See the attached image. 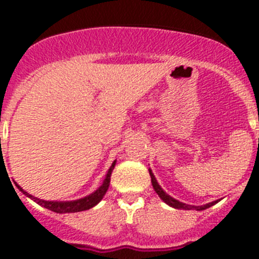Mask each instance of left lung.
<instances>
[{
  "mask_svg": "<svg viewBox=\"0 0 259 259\" xmlns=\"http://www.w3.org/2000/svg\"><path fill=\"white\" fill-rule=\"evenodd\" d=\"M149 174H150V178H152V184H153V188H154V191L157 192V194L159 196V197L162 198V200L164 201V202L167 203V205H170V206L175 207V209H184V210H192V209H196V210H205L207 209V207L212 206L214 203H217L218 201H214V202H210V203H206V205H203V206H191V205H185V203L180 202V201L175 200V198L170 197L168 194L164 193L163 189L159 187V184L157 183V180H155L154 175H153L152 170H149Z\"/></svg>",
  "mask_w": 259,
  "mask_h": 259,
  "instance_id": "left-lung-1",
  "label": "left lung"
}]
</instances>
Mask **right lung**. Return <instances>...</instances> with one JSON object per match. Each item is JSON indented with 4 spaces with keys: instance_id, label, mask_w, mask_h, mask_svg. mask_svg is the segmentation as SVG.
<instances>
[{
    "instance_id": "add662e5",
    "label": "right lung",
    "mask_w": 259,
    "mask_h": 259,
    "mask_svg": "<svg viewBox=\"0 0 259 259\" xmlns=\"http://www.w3.org/2000/svg\"><path fill=\"white\" fill-rule=\"evenodd\" d=\"M114 166H115V162H113L111 167L109 168L107 171V175H106V179L104 180V184L100 187L96 192H93L92 194H89L87 197L84 198H80V200L76 201H66V202H58V201H44V200H38V198L33 197L31 194L27 193L26 191H23L20 188L19 185H17L18 188L23 192V193L28 196L29 198L35 201L36 203L41 205V206H44L45 209H49L54 212H59V214H63V212H77V211H84V210H88L91 207L96 206L100 201L102 200V197L105 196V193L107 192L109 189V185H110V176H111V172L114 170Z\"/></svg>"
}]
</instances>
